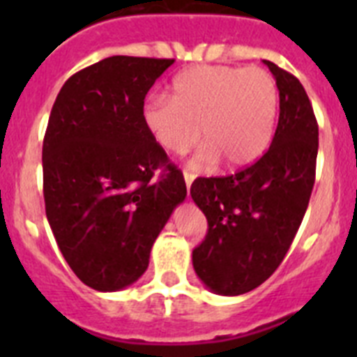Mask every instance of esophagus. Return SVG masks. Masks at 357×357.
I'll use <instances>...</instances> for the list:
<instances>
[{
	"mask_svg": "<svg viewBox=\"0 0 357 357\" xmlns=\"http://www.w3.org/2000/svg\"><path fill=\"white\" fill-rule=\"evenodd\" d=\"M195 178H197V175H195V173L184 169V181H185V185H188V191H189V188H191V184H193Z\"/></svg>",
	"mask_w": 357,
	"mask_h": 357,
	"instance_id": "34e87169",
	"label": "esophagus"
}]
</instances>
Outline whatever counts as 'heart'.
<instances>
[{"mask_svg":"<svg viewBox=\"0 0 357 357\" xmlns=\"http://www.w3.org/2000/svg\"><path fill=\"white\" fill-rule=\"evenodd\" d=\"M279 91L261 68L198 66L181 73L172 96H151L143 107V123L169 153H185L206 139L197 162L223 159L241 168L263 155L275 130Z\"/></svg>","mask_w":357,"mask_h":357,"instance_id":"heart-1","label":"heart"}]
</instances>
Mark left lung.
<instances>
[{
    "instance_id": "obj_1",
    "label": "left lung",
    "mask_w": 357,
    "mask_h": 357,
    "mask_svg": "<svg viewBox=\"0 0 357 357\" xmlns=\"http://www.w3.org/2000/svg\"><path fill=\"white\" fill-rule=\"evenodd\" d=\"M279 89V123L261 159L234 175L198 176L191 197L207 218L193 266L218 295L261 286L288 254L314 185L318 123L291 73L264 61Z\"/></svg>"
}]
</instances>
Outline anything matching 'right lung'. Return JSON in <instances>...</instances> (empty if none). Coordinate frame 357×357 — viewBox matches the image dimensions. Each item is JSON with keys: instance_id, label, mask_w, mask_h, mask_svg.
<instances>
[{"instance_id": "add662e5", "label": "right lung", "mask_w": 357, "mask_h": 357, "mask_svg": "<svg viewBox=\"0 0 357 357\" xmlns=\"http://www.w3.org/2000/svg\"><path fill=\"white\" fill-rule=\"evenodd\" d=\"M173 62L109 56L69 77L53 103L43 143L46 216L75 275L98 291L146 272L151 245L188 193L143 123L144 96Z\"/></svg>"}]
</instances>
